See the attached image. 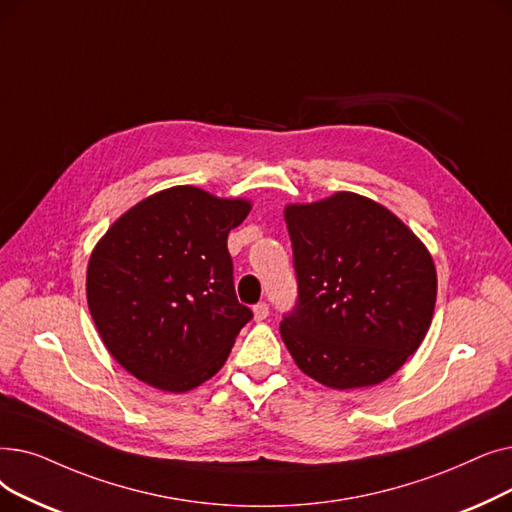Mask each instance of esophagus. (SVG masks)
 <instances>
[{"label": "esophagus", "instance_id": "esophagus-1", "mask_svg": "<svg viewBox=\"0 0 512 512\" xmlns=\"http://www.w3.org/2000/svg\"><path fill=\"white\" fill-rule=\"evenodd\" d=\"M269 304H266V302H258L256 306H254V319L256 321H264L266 319V316H269Z\"/></svg>", "mask_w": 512, "mask_h": 512}]
</instances>
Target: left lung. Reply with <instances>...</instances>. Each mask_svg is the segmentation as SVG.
I'll list each match as a JSON object with an SVG mask.
<instances>
[{
  "label": "left lung",
  "instance_id": "1",
  "mask_svg": "<svg viewBox=\"0 0 512 512\" xmlns=\"http://www.w3.org/2000/svg\"><path fill=\"white\" fill-rule=\"evenodd\" d=\"M298 279L279 325L298 367L333 389L394 375L429 329L437 279L423 243L400 218L358 193L287 206Z\"/></svg>",
  "mask_w": 512,
  "mask_h": 512
}]
</instances>
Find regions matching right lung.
I'll return each mask as SVG.
<instances>
[{
	"mask_svg": "<svg viewBox=\"0 0 512 512\" xmlns=\"http://www.w3.org/2000/svg\"><path fill=\"white\" fill-rule=\"evenodd\" d=\"M246 200L179 185L125 212L97 243L87 302L108 352L137 379L187 392L223 367L252 310L233 285L229 231Z\"/></svg>",
	"mask_w": 512,
	"mask_h": 512,
	"instance_id": "1",
	"label": "right lung"
}]
</instances>
